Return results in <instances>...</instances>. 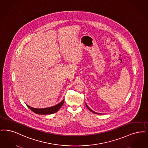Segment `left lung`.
<instances>
[{
    "mask_svg": "<svg viewBox=\"0 0 148 148\" xmlns=\"http://www.w3.org/2000/svg\"><path fill=\"white\" fill-rule=\"evenodd\" d=\"M86 107H87V108H88V109H89V110H90V111H91V112H92L94 113H96V114H99V113H98L95 112H94V111H92V110H91V109H90V108H89V107H88V106H87V105H86Z\"/></svg>",
    "mask_w": 148,
    "mask_h": 148,
    "instance_id": "1",
    "label": "left lung"
}]
</instances>
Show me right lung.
Segmentation results:
<instances>
[{
    "mask_svg": "<svg viewBox=\"0 0 148 148\" xmlns=\"http://www.w3.org/2000/svg\"><path fill=\"white\" fill-rule=\"evenodd\" d=\"M64 99L62 102H59V103H58L57 105H56L54 106L45 108H33V107L29 106L27 105H26L32 111H33L34 112L36 113L37 114H52V113L57 112L60 109V108L62 106L63 104L64 103Z\"/></svg>",
    "mask_w": 148,
    "mask_h": 148,
    "instance_id": "1",
    "label": "right lung"
}]
</instances>
